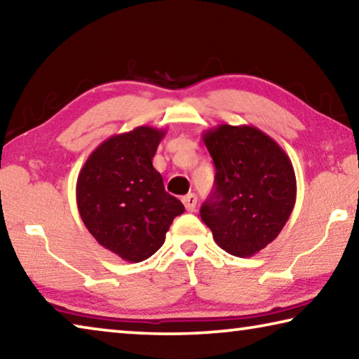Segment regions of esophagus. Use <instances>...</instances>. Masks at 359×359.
<instances>
[{"label": "esophagus", "instance_id": "obj_1", "mask_svg": "<svg viewBox=\"0 0 359 359\" xmlns=\"http://www.w3.org/2000/svg\"><path fill=\"white\" fill-rule=\"evenodd\" d=\"M182 203H184V206L187 210H189V212H193V210L196 209L198 198L195 193H189V195H185L184 198H182Z\"/></svg>", "mask_w": 359, "mask_h": 359}]
</instances>
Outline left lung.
I'll list each match as a JSON object with an SVG mask.
<instances>
[{
    "label": "left lung",
    "instance_id": "8db88e82",
    "mask_svg": "<svg viewBox=\"0 0 359 359\" xmlns=\"http://www.w3.org/2000/svg\"><path fill=\"white\" fill-rule=\"evenodd\" d=\"M203 140L215 184L201 219L224 251L251 257L280 235L292 212L297 182L291 159L270 135L246 124H219Z\"/></svg>",
    "mask_w": 359,
    "mask_h": 359
}]
</instances>
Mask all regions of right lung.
Returning a JSON list of instances; mask_svg holds the SVG:
<instances>
[{
  "instance_id": "right-lung-1",
  "label": "right lung",
  "mask_w": 359,
  "mask_h": 359,
  "mask_svg": "<svg viewBox=\"0 0 359 359\" xmlns=\"http://www.w3.org/2000/svg\"><path fill=\"white\" fill-rule=\"evenodd\" d=\"M164 134L139 126L111 135L78 175L76 203L86 229L102 248L134 264L163 246L174 217L185 210L151 163Z\"/></svg>"
}]
</instances>
